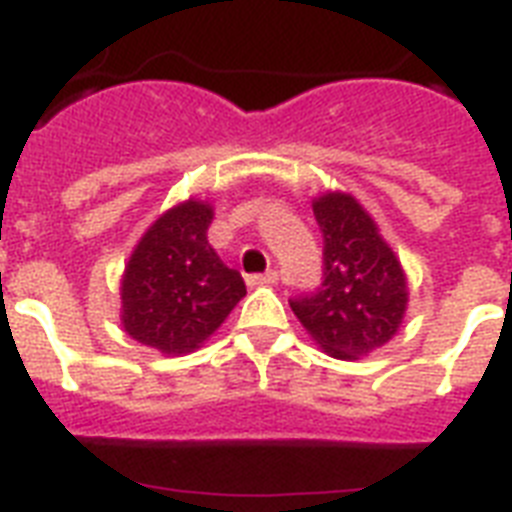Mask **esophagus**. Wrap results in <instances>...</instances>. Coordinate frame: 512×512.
Here are the masks:
<instances>
[{"label":"esophagus","instance_id":"obj_1","mask_svg":"<svg viewBox=\"0 0 512 512\" xmlns=\"http://www.w3.org/2000/svg\"><path fill=\"white\" fill-rule=\"evenodd\" d=\"M276 281H279V273L265 271V273H255V276H249L247 284L249 287H263V284H276Z\"/></svg>","mask_w":512,"mask_h":512}]
</instances>
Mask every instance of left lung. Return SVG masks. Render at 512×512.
Returning <instances> with one entry per match:
<instances>
[{
  "label": "left lung",
  "mask_w": 512,
  "mask_h": 512,
  "mask_svg": "<svg viewBox=\"0 0 512 512\" xmlns=\"http://www.w3.org/2000/svg\"><path fill=\"white\" fill-rule=\"evenodd\" d=\"M313 215L324 236V281L316 295L292 300V311L327 356L356 361L401 327L409 305L406 273L356 196L321 193Z\"/></svg>",
  "instance_id": "left-lung-1"
}]
</instances>
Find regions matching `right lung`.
I'll use <instances>...</instances> for the list:
<instances>
[{"label": "right lung", "mask_w": 512, "mask_h": 512, "mask_svg": "<svg viewBox=\"0 0 512 512\" xmlns=\"http://www.w3.org/2000/svg\"><path fill=\"white\" fill-rule=\"evenodd\" d=\"M212 217L209 201H180L148 225L124 265V332L164 356L201 348L247 295L241 273L209 247Z\"/></svg>", "instance_id": "1"}]
</instances>
